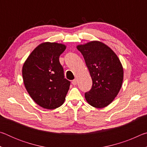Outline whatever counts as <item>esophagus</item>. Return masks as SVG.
Instances as JSON below:
<instances>
[{
    "instance_id": "obj_1",
    "label": "esophagus",
    "mask_w": 147,
    "mask_h": 147,
    "mask_svg": "<svg viewBox=\"0 0 147 147\" xmlns=\"http://www.w3.org/2000/svg\"><path fill=\"white\" fill-rule=\"evenodd\" d=\"M77 82H78V80H77V79H74V80H73V82H72V84H73L74 86H76L77 84Z\"/></svg>"
}]
</instances>
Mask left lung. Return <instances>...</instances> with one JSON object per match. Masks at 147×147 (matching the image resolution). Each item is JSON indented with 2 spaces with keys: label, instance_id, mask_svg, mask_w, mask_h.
I'll list each match as a JSON object with an SVG mask.
<instances>
[{
  "label": "left lung",
  "instance_id": "left-lung-1",
  "mask_svg": "<svg viewBox=\"0 0 147 147\" xmlns=\"http://www.w3.org/2000/svg\"><path fill=\"white\" fill-rule=\"evenodd\" d=\"M85 59L93 85L85 93L87 102L96 108L108 106L121 88L123 68L117 56L108 46L97 41L76 47Z\"/></svg>",
  "mask_w": 147,
  "mask_h": 147
}]
</instances>
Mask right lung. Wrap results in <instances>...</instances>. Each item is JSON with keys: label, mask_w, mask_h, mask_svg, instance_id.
I'll return each mask as SVG.
<instances>
[{"label": "right lung", "mask_w": 147, "mask_h": 147, "mask_svg": "<svg viewBox=\"0 0 147 147\" xmlns=\"http://www.w3.org/2000/svg\"><path fill=\"white\" fill-rule=\"evenodd\" d=\"M66 46L61 43H41L24 62L23 78L24 86L35 102L45 109H53L63 104L70 86L64 78L59 56Z\"/></svg>", "instance_id": "obj_1"}]
</instances>
